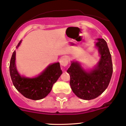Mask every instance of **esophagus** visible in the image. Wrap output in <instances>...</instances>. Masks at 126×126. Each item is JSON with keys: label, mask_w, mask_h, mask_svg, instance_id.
<instances>
[{"label": "esophagus", "mask_w": 126, "mask_h": 126, "mask_svg": "<svg viewBox=\"0 0 126 126\" xmlns=\"http://www.w3.org/2000/svg\"><path fill=\"white\" fill-rule=\"evenodd\" d=\"M68 58L66 56H63L61 58V59L60 60V63L61 65L63 66H66L68 64Z\"/></svg>", "instance_id": "obj_1"}]
</instances>
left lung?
Listing matches in <instances>:
<instances>
[{
    "label": "left lung",
    "mask_w": 126,
    "mask_h": 126,
    "mask_svg": "<svg viewBox=\"0 0 126 126\" xmlns=\"http://www.w3.org/2000/svg\"><path fill=\"white\" fill-rule=\"evenodd\" d=\"M96 46L101 55L94 69L86 71L77 62H72L67 72L70 75V85L79 98L91 100L101 94L109 86L113 73L111 54L106 41L98 38Z\"/></svg>",
    "instance_id": "8db88e82"
}]
</instances>
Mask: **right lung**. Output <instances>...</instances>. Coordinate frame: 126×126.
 Here are the masks:
<instances>
[{"label":"right lung","mask_w":126,"mask_h":126,"mask_svg":"<svg viewBox=\"0 0 126 126\" xmlns=\"http://www.w3.org/2000/svg\"><path fill=\"white\" fill-rule=\"evenodd\" d=\"M21 41L17 44L19 46ZM16 51L11 56L10 63V73L11 80L16 90L24 97L32 100L43 99L50 92L53 85L57 82L62 74L59 63L47 66L40 75L34 78H27L19 75L16 69Z\"/></svg>","instance_id":"obj_1"}]
</instances>
